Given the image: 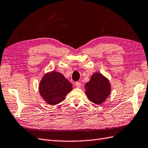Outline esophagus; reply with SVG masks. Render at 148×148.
Returning a JSON list of instances; mask_svg holds the SVG:
<instances>
[{"label": "esophagus", "instance_id": "obj_1", "mask_svg": "<svg viewBox=\"0 0 148 148\" xmlns=\"http://www.w3.org/2000/svg\"><path fill=\"white\" fill-rule=\"evenodd\" d=\"M82 86V83L80 82H76L75 86L77 88H80Z\"/></svg>", "mask_w": 148, "mask_h": 148}]
</instances>
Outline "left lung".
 I'll return each instance as SVG.
<instances>
[{
	"instance_id": "8db88e82",
	"label": "left lung",
	"mask_w": 148,
	"mask_h": 148,
	"mask_svg": "<svg viewBox=\"0 0 148 148\" xmlns=\"http://www.w3.org/2000/svg\"><path fill=\"white\" fill-rule=\"evenodd\" d=\"M88 98L96 105L105 101L111 93V85L108 79L99 72L91 76L90 80L85 85Z\"/></svg>"
}]
</instances>
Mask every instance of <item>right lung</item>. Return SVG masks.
<instances>
[{"label":"right lung","mask_w":148,"mask_h":148,"mask_svg":"<svg viewBox=\"0 0 148 148\" xmlns=\"http://www.w3.org/2000/svg\"><path fill=\"white\" fill-rule=\"evenodd\" d=\"M72 86L62 73L51 71L45 74L40 82V95L48 104L55 105L65 100Z\"/></svg>","instance_id":"obj_1"}]
</instances>
